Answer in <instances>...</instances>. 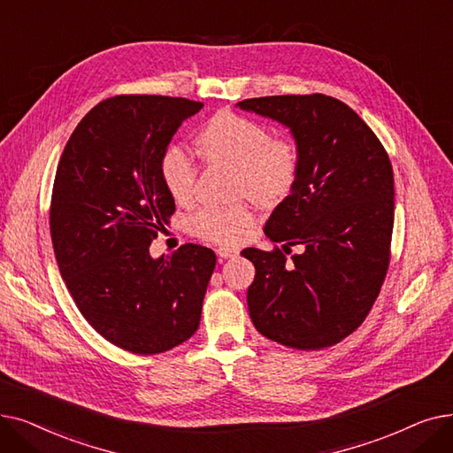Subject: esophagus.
Returning a JSON list of instances; mask_svg holds the SVG:
<instances>
[{
    "mask_svg": "<svg viewBox=\"0 0 453 453\" xmlns=\"http://www.w3.org/2000/svg\"><path fill=\"white\" fill-rule=\"evenodd\" d=\"M238 254H240L238 249H230V247H219V249H218V256L223 257V260H226V257L238 256Z\"/></svg>",
    "mask_w": 453,
    "mask_h": 453,
    "instance_id": "obj_1",
    "label": "esophagus"
}]
</instances>
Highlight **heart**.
Instances as JSON below:
<instances>
[{
    "instance_id": "b5f03b06",
    "label": "heart",
    "mask_w": 453,
    "mask_h": 453,
    "mask_svg": "<svg viewBox=\"0 0 453 453\" xmlns=\"http://www.w3.org/2000/svg\"><path fill=\"white\" fill-rule=\"evenodd\" d=\"M199 150L208 162L238 169V191L257 203L282 201L293 189L300 158L289 140H273L269 128L234 112H219L201 131ZM162 180L177 203H188L197 186L199 165L182 143H169L160 158ZM254 225L249 203L201 208L189 219V230L201 240L219 245H238Z\"/></svg>"
}]
</instances>
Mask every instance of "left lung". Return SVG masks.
<instances>
[{
    "instance_id": "1",
    "label": "left lung",
    "mask_w": 453,
    "mask_h": 453,
    "mask_svg": "<svg viewBox=\"0 0 453 453\" xmlns=\"http://www.w3.org/2000/svg\"><path fill=\"white\" fill-rule=\"evenodd\" d=\"M242 111L289 128L300 171L265 235L303 252L245 249L256 276L252 325L298 350L332 347L369 315L389 267L395 179L383 145L349 104L322 94L240 101Z\"/></svg>"
}]
</instances>
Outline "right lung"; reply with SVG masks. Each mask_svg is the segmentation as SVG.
<instances>
[{"mask_svg":"<svg viewBox=\"0 0 453 453\" xmlns=\"http://www.w3.org/2000/svg\"><path fill=\"white\" fill-rule=\"evenodd\" d=\"M203 103L118 96L86 114L60 157L50 211L60 274L90 326L133 354H160L197 332L213 250L149 245L175 211L164 149Z\"/></svg>","mask_w":453,"mask_h":453,"instance_id":"add662e5","label":"right lung"}]
</instances>
